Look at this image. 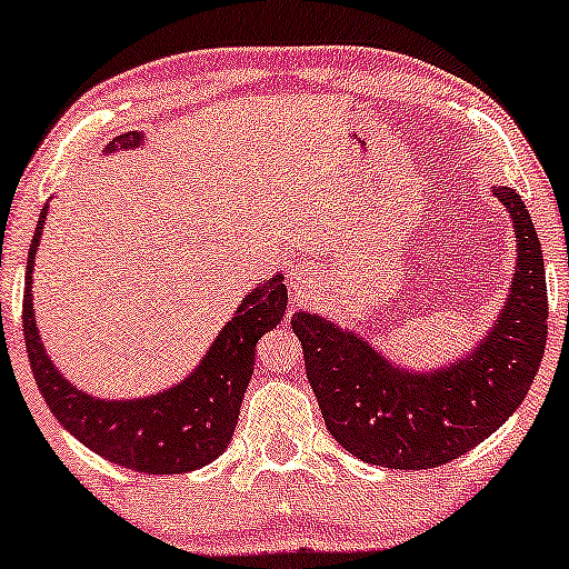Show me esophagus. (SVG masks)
Here are the masks:
<instances>
[{
    "label": "esophagus",
    "mask_w": 569,
    "mask_h": 569,
    "mask_svg": "<svg viewBox=\"0 0 569 569\" xmlns=\"http://www.w3.org/2000/svg\"><path fill=\"white\" fill-rule=\"evenodd\" d=\"M289 278H291V286H293V291H297V293H307L315 283V280H312L315 272L307 264L293 267V270L289 272Z\"/></svg>",
    "instance_id": "obj_1"
}]
</instances>
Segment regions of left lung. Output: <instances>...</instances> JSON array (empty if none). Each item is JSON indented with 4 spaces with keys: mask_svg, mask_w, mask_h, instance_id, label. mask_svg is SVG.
I'll use <instances>...</instances> for the list:
<instances>
[{
    "mask_svg": "<svg viewBox=\"0 0 569 569\" xmlns=\"http://www.w3.org/2000/svg\"><path fill=\"white\" fill-rule=\"evenodd\" d=\"M517 236L509 302L463 360L432 373L397 368L358 333L312 312L291 328L328 432L360 461L435 469L469 453L522 406L549 333V297L536 224L522 196L496 188Z\"/></svg>",
    "mask_w": 569,
    "mask_h": 569,
    "instance_id": "8db88e82",
    "label": "left lung"
}]
</instances>
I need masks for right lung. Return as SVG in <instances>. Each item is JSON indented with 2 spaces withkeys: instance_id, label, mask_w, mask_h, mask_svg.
I'll use <instances>...</instances> for the list:
<instances>
[{
  "instance_id": "add662e5",
  "label": "right lung",
  "mask_w": 569,
  "mask_h": 569,
  "mask_svg": "<svg viewBox=\"0 0 569 569\" xmlns=\"http://www.w3.org/2000/svg\"><path fill=\"white\" fill-rule=\"evenodd\" d=\"M140 132H124L108 142L106 150L140 148ZM47 209L39 214L26 262L23 337L33 379L52 416L81 445L119 467L146 475H180L207 467L224 453L236 432L243 392L254 373L257 341L283 320L289 305L283 276L264 280L243 299L236 318L219 331L196 371L180 385L142 400H100L66 381L39 341L31 272Z\"/></svg>"
}]
</instances>
